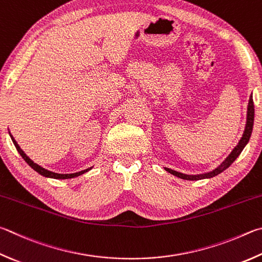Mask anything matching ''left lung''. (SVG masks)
<instances>
[{"mask_svg": "<svg viewBox=\"0 0 262 262\" xmlns=\"http://www.w3.org/2000/svg\"><path fill=\"white\" fill-rule=\"evenodd\" d=\"M253 121H254V104H253V98H252V95H251L250 101H249V106H247V118H246V126H245L244 134H243V136H242V139L238 142V144L235 146V149L231 151V154L227 157L226 160L223 161V163L220 166H219L217 168L213 169L212 172H210V173L199 174V175L182 174V173L177 172V170H173V169H169V168H166V167H165V169L167 170L168 173L175 175V177H178L180 179H183V180H190V181H197V180L210 179V178H213V177H216L217 174L222 173L223 170L229 167V166L236 160L237 157L241 155V152L243 151L245 145L247 144V142L250 141L252 129H253Z\"/></svg>", "mask_w": 262, "mask_h": 262, "instance_id": "8db88e82", "label": "left lung"}]
</instances>
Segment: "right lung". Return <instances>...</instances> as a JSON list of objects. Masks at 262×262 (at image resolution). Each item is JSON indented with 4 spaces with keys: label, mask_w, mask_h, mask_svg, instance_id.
<instances>
[{
    "label": "right lung",
    "mask_w": 262,
    "mask_h": 262,
    "mask_svg": "<svg viewBox=\"0 0 262 262\" xmlns=\"http://www.w3.org/2000/svg\"><path fill=\"white\" fill-rule=\"evenodd\" d=\"M10 136H11V134H10ZM11 140H12V142H13V144H15L17 151H18L19 154H20V156L23 157V159L25 160L26 163H27L28 165H30L33 169L36 170L37 173L41 174V175H43V177H46V178H52V179H72V178H77V177H79V175H81V174H83V173H85V172H88V170L92 169V167H90V168H87V169H84V170H81V172L72 173V174H58V173L50 172V170L46 169V168H43V167H41V166L35 164L34 161L28 158L25 152H24V151L20 149V146L18 145L16 140L13 139V136H11Z\"/></svg>",
    "instance_id": "add662e5"
}]
</instances>
